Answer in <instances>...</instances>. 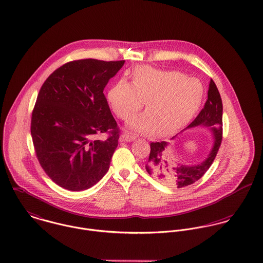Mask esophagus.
Instances as JSON below:
<instances>
[{
    "label": "esophagus",
    "mask_w": 263,
    "mask_h": 263,
    "mask_svg": "<svg viewBox=\"0 0 263 263\" xmlns=\"http://www.w3.org/2000/svg\"><path fill=\"white\" fill-rule=\"evenodd\" d=\"M120 139L122 140V141H132V140H134L135 139V136L134 135H132V134H130V133H123L121 136H120Z\"/></svg>",
    "instance_id": "esophagus-1"
}]
</instances>
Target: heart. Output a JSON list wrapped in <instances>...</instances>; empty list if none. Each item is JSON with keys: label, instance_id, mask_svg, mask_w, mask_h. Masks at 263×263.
Returning <instances> with one entry per match:
<instances>
[{"label": "heart", "instance_id": "b5f03b06", "mask_svg": "<svg viewBox=\"0 0 263 263\" xmlns=\"http://www.w3.org/2000/svg\"><path fill=\"white\" fill-rule=\"evenodd\" d=\"M203 97L201 83L179 71H162L143 66L135 69L132 84L119 81L107 93L116 116L128 120L145 104L146 111L129 121L139 133L171 135L196 114Z\"/></svg>", "mask_w": 263, "mask_h": 263}]
</instances>
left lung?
Here are the masks:
<instances>
[{
  "mask_svg": "<svg viewBox=\"0 0 263 263\" xmlns=\"http://www.w3.org/2000/svg\"><path fill=\"white\" fill-rule=\"evenodd\" d=\"M196 126L210 128L214 135L213 147L204 161L195 165L176 164L166 158V142H152L149 158L145 164L147 173L170 186L183 188L195 183L208 172L216 157L222 139V103L218 89L212 79H210L204 107L187 128Z\"/></svg>",
  "mask_w": 263,
  "mask_h": 263,
  "instance_id": "left-lung-1",
  "label": "left lung"
}]
</instances>
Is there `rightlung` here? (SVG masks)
Wrapping results in <instances>:
<instances>
[{
    "label": "right lung",
    "instance_id": "1",
    "mask_svg": "<svg viewBox=\"0 0 263 263\" xmlns=\"http://www.w3.org/2000/svg\"><path fill=\"white\" fill-rule=\"evenodd\" d=\"M125 61H71L44 82L31 115V137L43 170L60 187L86 190L107 172L119 126L104 88ZM106 133L105 141L96 139Z\"/></svg>",
    "mask_w": 263,
    "mask_h": 263
}]
</instances>
